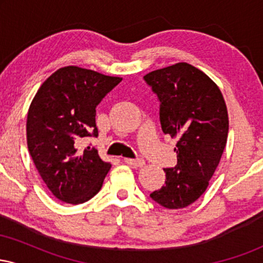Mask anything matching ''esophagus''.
<instances>
[{"label":"esophagus","mask_w":263,"mask_h":263,"mask_svg":"<svg viewBox=\"0 0 263 263\" xmlns=\"http://www.w3.org/2000/svg\"><path fill=\"white\" fill-rule=\"evenodd\" d=\"M125 163L135 168H141L144 165V161L142 158H125Z\"/></svg>","instance_id":"34e87169"}]
</instances>
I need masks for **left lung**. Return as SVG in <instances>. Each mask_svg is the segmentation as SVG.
<instances>
[{
	"label": "left lung",
	"instance_id": "8db88e82",
	"mask_svg": "<svg viewBox=\"0 0 263 263\" xmlns=\"http://www.w3.org/2000/svg\"><path fill=\"white\" fill-rule=\"evenodd\" d=\"M143 79L158 98L162 131L178 138L177 165L164 168V185L149 197L167 209H182L206 190L224 152V98L206 74L188 63L151 71Z\"/></svg>",
	"mask_w": 263,
	"mask_h": 263
}]
</instances>
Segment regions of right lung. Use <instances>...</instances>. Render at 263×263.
<instances>
[{
    "label": "right lung",
    "mask_w": 263,
    "mask_h": 263,
    "mask_svg": "<svg viewBox=\"0 0 263 263\" xmlns=\"http://www.w3.org/2000/svg\"><path fill=\"white\" fill-rule=\"evenodd\" d=\"M121 80L64 66L42 84L29 106V155L43 182L64 203L90 200L110 171V163L102 161L95 148L79 147L84 138L99 136L96 107Z\"/></svg>",
    "instance_id": "obj_1"
}]
</instances>
